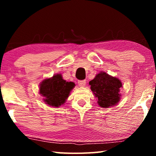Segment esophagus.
<instances>
[{
	"mask_svg": "<svg viewBox=\"0 0 156 156\" xmlns=\"http://www.w3.org/2000/svg\"><path fill=\"white\" fill-rule=\"evenodd\" d=\"M78 83L79 84V86L80 87H84L85 86V84H86V81L83 80H79L78 82Z\"/></svg>",
	"mask_w": 156,
	"mask_h": 156,
	"instance_id": "obj_1",
	"label": "esophagus"
}]
</instances>
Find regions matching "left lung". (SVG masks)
<instances>
[{
	"label": "left lung",
	"instance_id": "1",
	"mask_svg": "<svg viewBox=\"0 0 156 156\" xmlns=\"http://www.w3.org/2000/svg\"><path fill=\"white\" fill-rule=\"evenodd\" d=\"M91 89L98 98V103L102 108L114 106L120 99V89L122 83L117 78L105 72H100L89 82Z\"/></svg>",
	"mask_w": 156,
	"mask_h": 156
}]
</instances>
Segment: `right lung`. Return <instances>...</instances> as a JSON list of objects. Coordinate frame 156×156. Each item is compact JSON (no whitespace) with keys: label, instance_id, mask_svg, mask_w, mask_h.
Segmentation results:
<instances>
[{"label":"right lung","instance_id":"right-lung-1","mask_svg":"<svg viewBox=\"0 0 156 156\" xmlns=\"http://www.w3.org/2000/svg\"><path fill=\"white\" fill-rule=\"evenodd\" d=\"M72 82H66L60 74L47 78L40 85V94L44 97V101L51 107H58L65 102L74 87Z\"/></svg>","mask_w":156,"mask_h":156}]
</instances>
